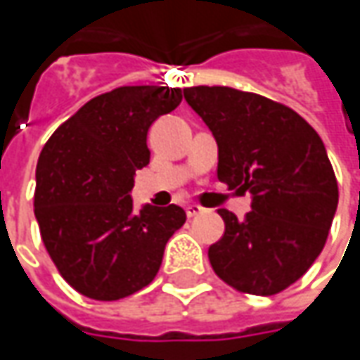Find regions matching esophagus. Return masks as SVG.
<instances>
[{
	"instance_id": "34e87169",
	"label": "esophagus",
	"mask_w": 360,
	"mask_h": 360,
	"mask_svg": "<svg viewBox=\"0 0 360 360\" xmlns=\"http://www.w3.org/2000/svg\"><path fill=\"white\" fill-rule=\"evenodd\" d=\"M202 212H204V208H202L200 204H188L186 206V214L190 216V218L202 214Z\"/></svg>"
}]
</instances>
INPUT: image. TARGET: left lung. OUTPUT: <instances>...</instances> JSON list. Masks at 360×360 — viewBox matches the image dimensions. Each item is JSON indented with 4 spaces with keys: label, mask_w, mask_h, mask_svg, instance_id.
<instances>
[{
    "label": "left lung",
    "mask_w": 360,
    "mask_h": 360,
    "mask_svg": "<svg viewBox=\"0 0 360 360\" xmlns=\"http://www.w3.org/2000/svg\"><path fill=\"white\" fill-rule=\"evenodd\" d=\"M218 144V180L250 194L244 220L218 210L224 234L208 248L232 288L270 297L311 269L325 248L339 186L321 136L288 105L226 86L186 88Z\"/></svg>",
    "instance_id": "1"
}]
</instances>
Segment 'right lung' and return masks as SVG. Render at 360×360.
<instances>
[{
	"mask_svg": "<svg viewBox=\"0 0 360 360\" xmlns=\"http://www.w3.org/2000/svg\"><path fill=\"white\" fill-rule=\"evenodd\" d=\"M180 102L178 88L122 86L91 98L44 146L34 212L49 258L79 295L120 300L142 290L186 222L176 204L136 212L130 198L134 174L150 162V126Z\"/></svg>",
	"mask_w": 360,
	"mask_h": 360,
	"instance_id": "obj_1",
	"label": "right lung"
}]
</instances>
